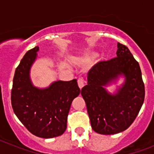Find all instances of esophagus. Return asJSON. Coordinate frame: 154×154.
I'll list each match as a JSON object with an SVG mask.
<instances>
[{
	"label": "esophagus",
	"instance_id": "1",
	"mask_svg": "<svg viewBox=\"0 0 154 154\" xmlns=\"http://www.w3.org/2000/svg\"><path fill=\"white\" fill-rule=\"evenodd\" d=\"M77 84H78V86H79L80 89H82L83 86L85 85V81L83 78H79L77 80Z\"/></svg>",
	"mask_w": 154,
	"mask_h": 154
}]
</instances>
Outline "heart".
Wrapping results in <instances>:
<instances>
[{
	"mask_svg": "<svg viewBox=\"0 0 154 154\" xmlns=\"http://www.w3.org/2000/svg\"><path fill=\"white\" fill-rule=\"evenodd\" d=\"M97 56V52L95 51H89L84 56V57H83V60L85 61H90L96 57Z\"/></svg>",
	"mask_w": 154,
	"mask_h": 154,
	"instance_id": "1",
	"label": "heart"
}]
</instances>
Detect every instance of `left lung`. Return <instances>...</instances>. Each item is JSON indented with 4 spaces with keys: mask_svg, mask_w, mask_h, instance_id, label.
Wrapping results in <instances>:
<instances>
[{
    "mask_svg": "<svg viewBox=\"0 0 154 154\" xmlns=\"http://www.w3.org/2000/svg\"><path fill=\"white\" fill-rule=\"evenodd\" d=\"M121 75L126 77L116 94L103 88ZM91 126L100 134H115L129 128L145 99V85L138 62L125 45L117 44V57L100 61L88 72V85L81 91Z\"/></svg>",
    "mask_w": 154,
    "mask_h": 154,
    "instance_id": "1",
    "label": "left lung"
}]
</instances>
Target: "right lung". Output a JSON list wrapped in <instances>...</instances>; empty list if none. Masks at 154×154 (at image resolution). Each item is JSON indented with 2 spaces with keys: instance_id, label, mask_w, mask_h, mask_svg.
<instances>
[{
  "instance_id": "1",
  "label": "right lung",
  "mask_w": 154,
  "mask_h": 154,
  "mask_svg": "<svg viewBox=\"0 0 154 154\" xmlns=\"http://www.w3.org/2000/svg\"><path fill=\"white\" fill-rule=\"evenodd\" d=\"M38 50V46L29 50L16 69L11 103L16 116L31 134L51 138L65 131L70 106L81 90L76 79L57 81L46 89L33 86L29 71Z\"/></svg>"
}]
</instances>
